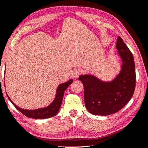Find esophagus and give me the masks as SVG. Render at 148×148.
Segmentation results:
<instances>
[{
    "label": "esophagus",
    "instance_id": "esophagus-1",
    "mask_svg": "<svg viewBox=\"0 0 148 148\" xmlns=\"http://www.w3.org/2000/svg\"><path fill=\"white\" fill-rule=\"evenodd\" d=\"M82 73V71L80 69H76L75 70H74L73 76L75 77H77L81 73Z\"/></svg>",
    "mask_w": 148,
    "mask_h": 148
}]
</instances>
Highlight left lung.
I'll return each instance as SVG.
<instances>
[{
	"label": "left lung",
	"instance_id": "1",
	"mask_svg": "<svg viewBox=\"0 0 148 148\" xmlns=\"http://www.w3.org/2000/svg\"><path fill=\"white\" fill-rule=\"evenodd\" d=\"M116 47L122 58L121 73L112 82H103L90 75H80L84 87L86 108L94 115L106 116L122 109L132 98L136 75L133 54L118 36Z\"/></svg>",
	"mask_w": 148,
	"mask_h": 148
}]
</instances>
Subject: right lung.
<instances>
[{
	"mask_svg": "<svg viewBox=\"0 0 148 148\" xmlns=\"http://www.w3.org/2000/svg\"><path fill=\"white\" fill-rule=\"evenodd\" d=\"M73 82V79H70L69 82L64 83V84H60L59 86L58 87L57 90H56V95L55 97V99L52 104H50L49 106L46 108H40L36 109V110H23V109L20 108L19 107L16 106L12 101L10 100L9 97L8 98L10 100V101L12 102L16 108L18 110H19L22 114H23L25 116L29 117V118L32 119H48L50 117L54 116L57 114L59 108H60L62 104V98H63V95L64 91L66 89L68 88V86Z\"/></svg>",
	"mask_w": 148,
	"mask_h": 148,
	"instance_id": "right-lung-1",
	"label": "right lung"
}]
</instances>
